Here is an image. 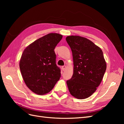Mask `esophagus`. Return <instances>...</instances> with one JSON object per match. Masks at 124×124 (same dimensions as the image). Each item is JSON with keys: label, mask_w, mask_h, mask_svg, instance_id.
Segmentation results:
<instances>
[{"label": "esophagus", "mask_w": 124, "mask_h": 124, "mask_svg": "<svg viewBox=\"0 0 124 124\" xmlns=\"http://www.w3.org/2000/svg\"><path fill=\"white\" fill-rule=\"evenodd\" d=\"M66 66H62V71H65V69H66Z\"/></svg>", "instance_id": "esophagus-1"}]
</instances>
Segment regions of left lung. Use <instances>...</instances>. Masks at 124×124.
I'll use <instances>...</instances> for the list:
<instances>
[{
	"instance_id": "8db88e82",
	"label": "left lung",
	"mask_w": 124,
	"mask_h": 124,
	"mask_svg": "<svg viewBox=\"0 0 124 124\" xmlns=\"http://www.w3.org/2000/svg\"><path fill=\"white\" fill-rule=\"evenodd\" d=\"M66 40L72 51L74 65L72 77L67 81L69 92L77 99L87 98L96 91L106 72L102 51L84 37L70 36Z\"/></svg>"
}]
</instances>
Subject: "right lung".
Segmentation results:
<instances>
[{
  "instance_id": "right-lung-1",
  "label": "right lung",
  "mask_w": 124,
  "mask_h": 124,
  "mask_svg": "<svg viewBox=\"0 0 124 124\" xmlns=\"http://www.w3.org/2000/svg\"><path fill=\"white\" fill-rule=\"evenodd\" d=\"M62 36L50 33L36 40L22 55L20 68L26 85L36 94L49 93L61 77L54 49Z\"/></svg>"
}]
</instances>
